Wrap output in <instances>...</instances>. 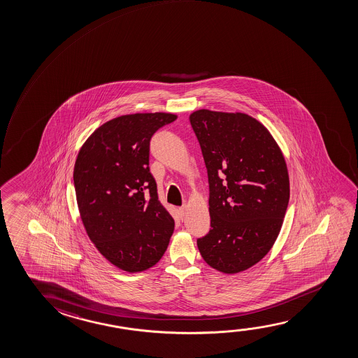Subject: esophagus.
<instances>
[{
	"label": "esophagus",
	"instance_id": "34e87169",
	"mask_svg": "<svg viewBox=\"0 0 358 358\" xmlns=\"http://www.w3.org/2000/svg\"><path fill=\"white\" fill-rule=\"evenodd\" d=\"M186 206H182L178 210H180V214H181V218H183L185 217V213H186Z\"/></svg>",
	"mask_w": 358,
	"mask_h": 358
}]
</instances>
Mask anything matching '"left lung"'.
Returning <instances> with one entry per match:
<instances>
[{
    "label": "left lung",
    "mask_w": 358,
    "mask_h": 358,
    "mask_svg": "<svg viewBox=\"0 0 358 358\" xmlns=\"http://www.w3.org/2000/svg\"><path fill=\"white\" fill-rule=\"evenodd\" d=\"M189 122L209 182L210 230L198 249L213 268L238 273L264 259L280 234L289 202L285 157L248 114L199 109Z\"/></svg>",
    "instance_id": "obj_1"
}]
</instances>
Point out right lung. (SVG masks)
<instances>
[{"label":"right lung","mask_w":358,"mask_h":358,"mask_svg":"<svg viewBox=\"0 0 358 358\" xmlns=\"http://www.w3.org/2000/svg\"><path fill=\"white\" fill-rule=\"evenodd\" d=\"M171 113L109 120L86 140L73 169L78 210L88 238L110 264L141 272L160 261L175 222L161 206L149 169L150 140Z\"/></svg>","instance_id":"right-lung-1"}]
</instances>
